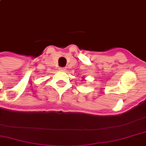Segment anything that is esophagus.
Instances as JSON below:
<instances>
[{"label": "esophagus", "mask_w": 146, "mask_h": 146, "mask_svg": "<svg viewBox=\"0 0 146 146\" xmlns=\"http://www.w3.org/2000/svg\"><path fill=\"white\" fill-rule=\"evenodd\" d=\"M59 70H62V71H63V70H65V68H59Z\"/></svg>", "instance_id": "34e87169"}]
</instances>
